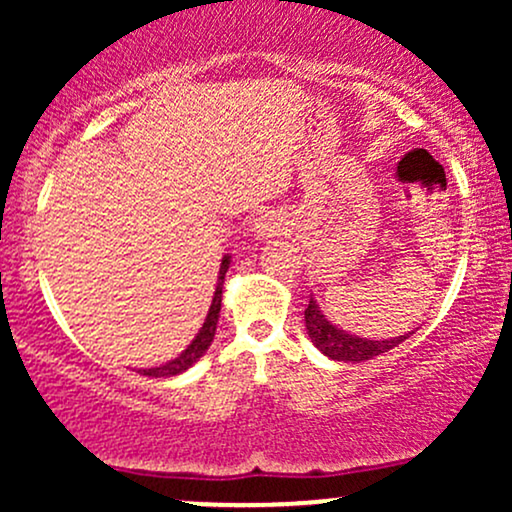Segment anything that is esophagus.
Returning <instances> with one entry per match:
<instances>
[{
  "mask_svg": "<svg viewBox=\"0 0 512 512\" xmlns=\"http://www.w3.org/2000/svg\"><path fill=\"white\" fill-rule=\"evenodd\" d=\"M284 231V223H281L276 216H269L264 214L260 219L255 221V233L260 238H272V236H279V233Z\"/></svg>",
  "mask_w": 512,
  "mask_h": 512,
  "instance_id": "34e87169",
  "label": "esophagus"
}]
</instances>
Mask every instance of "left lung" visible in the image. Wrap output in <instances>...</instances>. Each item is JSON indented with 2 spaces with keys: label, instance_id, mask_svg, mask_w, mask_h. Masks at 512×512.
<instances>
[{
  "label": "left lung",
  "instance_id": "8db88e82",
  "mask_svg": "<svg viewBox=\"0 0 512 512\" xmlns=\"http://www.w3.org/2000/svg\"><path fill=\"white\" fill-rule=\"evenodd\" d=\"M305 330H308L310 339H313V344L322 351V354L344 363H361L368 361V358L385 354V351L402 344L404 339H409L411 334L409 332L395 339H383V342L354 337V334H346L344 330H339V327H334L332 322L320 313V308H317L313 298H310L308 308H305Z\"/></svg>",
  "mask_w": 512,
  "mask_h": 512
}]
</instances>
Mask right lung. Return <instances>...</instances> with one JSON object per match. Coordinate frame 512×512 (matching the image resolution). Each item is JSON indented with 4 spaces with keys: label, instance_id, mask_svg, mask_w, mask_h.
Returning a JSON list of instances; mask_svg holds the SVG:
<instances>
[{
    "label": "right lung",
    "instance_id": "1",
    "mask_svg": "<svg viewBox=\"0 0 512 512\" xmlns=\"http://www.w3.org/2000/svg\"><path fill=\"white\" fill-rule=\"evenodd\" d=\"M228 264L231 260L228 257H223L221 260V269H219V281H216V291H214V301H211V308L207 313V320H204L202 330L195 339H192V344L187 346L185 351L178 358H173V361H168L166 366H158V368H146V370H139L142 375H149V378H170V375H178L182 370H187L192 366V363L199 361V356H204V351L209 349L211 342H214V334H216V322H219V313H221V291H223V276L228 272Z\"/></svg>",
    "mask_w": 512,
    "mask_h": 512
}]
</instances>
